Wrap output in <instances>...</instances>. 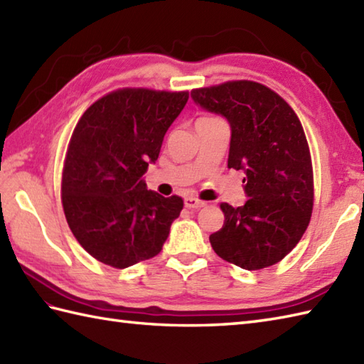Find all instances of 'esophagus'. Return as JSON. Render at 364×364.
<instances>
[{"instance_id": "esophagus-1", "label": "esophagus", "mask_w": 364, "mask_h": 364, "mask_svg": "<svg viewBox=\"0 0 364 364\" xmlns=\"http://www.w3.org/2000/svg\"><path fill=\"white\" fill-rule=\"evenodd\" d=\"M206 203L202 202V200H198L196 197H186L184 198V206L189 208V210H200V208H203Z\"/></svg>"}]
</instances>
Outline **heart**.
Instances as JSON below:
<instances>
[{"mask_svg": "<svg viewBox=\"0 0 364 364\" xmlns=\"http://www.w3.org/2000/svg\"><path fill=\"white\" fill-rule=\"evenodd\" d=\"M205 119H215V117H205Z\"/></svg>", "mask_w": 364, "mask_h": 364, "instance_id": "obj_1", "label": "heart"}]
</instances>
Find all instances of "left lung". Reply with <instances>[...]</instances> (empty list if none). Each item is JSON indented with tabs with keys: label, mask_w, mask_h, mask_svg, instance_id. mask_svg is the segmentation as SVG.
Returning a JSON list of instances; mask_svg holds the SVG:
<instances>
[{
	"label": "left lung",
	"mask_w": 364,
	"mask_h": 364,
	"mask_svg": "<svg viewBox=\"0 0 364 364\" xmlns=\"http://www.w3.org/2000/svg\"><path fill=\"white\" fill-rule=\"evenodd\" d=\"M191 97L230 123L228 168L242 170L249 197L237 208L220 205L225 220L210 236L213 249L245 270L272 266L297 245L311 219L313 167L301 123L259 82L228 81Z\"/></svg>",
	"instance_id": "1"
}]
</instances>
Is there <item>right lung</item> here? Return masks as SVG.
Returning a JSON list of instances; mask_svg holds the SVG:
<instances>
[{
	"label": "right lung",
	"mask_w": 364,
	"mask_h": 364,
	"mask_svg": "<svg viewBox=\"0 0 364 364\" xmlns=\"http://www.w3.org/2000/svg\"><path fill=\"white\" fill-rule=\"evenodd\" d=\"M188 98L119 89L92 105L73 131L63 172L65 219L82 249L107 266L156 257L183 210L181 197L146 189L142 176Z\"/></svg>",
	"instance_id": "right-lung-1"
}]
</instances>
